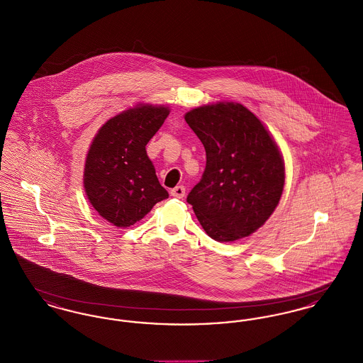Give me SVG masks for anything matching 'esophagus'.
I'll list each match as a JSON object with an SVG mask.
<instances>
[{
  "mask_svg": "<svg viewBox=\"0 0 363 363\" xmlns=\"http://www.w3.org/2000/svg\"><path fill=\"white\" fill-rule=\"evenodd\" d=\"M170 194H172L173 197H175V199H182V197L185 196V188L181 186V185H178V186H175L174 189H172Z\"/></svg>",
  "mask_w": 363,
  "mask_h": 363,
  "instance_id": "esophagus-1",
  "label": "esophagus"
}]
</instances>
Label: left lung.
I'll list each match as a JSON object with an SVG mask.
<instances>
[{"label":"left lung","instance_id":"8db88e82","mask_svg":"<svg viewBox=\"0 0 363 363\" xmlns=\"http://www.w3.org/2000/svg\"><path fill=\"white\" fill-rule=\"evenodd\" d=\"M185 121L207 154L206 170L186 201L212 240L250 235L283 193L284 163L275 140L241 104H206L188 111Z\"/></svg>","mask_w":363,"mask_h":363}]
</instances>
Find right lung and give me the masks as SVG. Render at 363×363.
Wrapping results in <instances>:
<instances>
[{"mask_svg":"<svg viewBox=\"0 0 363 363\" xmlns=\"http://www.w3.org/2000/svg\"><path fill=\"white\" fill-rule=\"evenodd\" d=\"M170 113L169 107L138 104L110 118L86 154L84 189L107 222L129 227L169 197L156 177L145 145Z\"/></svg>","mask_w":363,"mask_h":363,"instance_id":"obj_1","label":"right lung"}]
</instances>
